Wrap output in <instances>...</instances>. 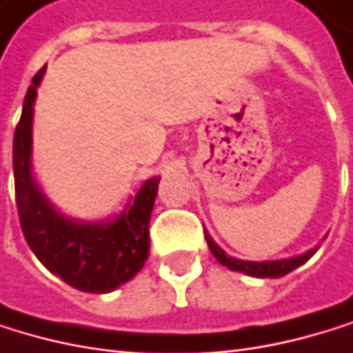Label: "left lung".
I'll return each instance as SVG.
<instances>
[{"mask_svg":"<svg viewBox=\"0 0 353 353\" xmlns=\"http://www.w3.org/2000/svg\"><path fill=\"white\" fill-rule=\"evenodd\" d=\"M205 239H207V245H209L211 253L215 255V259L221 265L230 268L234 272H243V274H249V276H257V279H281V276H285V274L293 272L295 268H299L301 263H305L316 253V249H310L303 255L289 257V259H279V261H243V259L225 255L207 232H205Z\"/></svg>","mask_w":353,"mask_h":353,"instance_id":"1","label":"left lung"}]
</instances>
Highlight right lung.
Wrapping results in <instances>:
<instances>
[{
  "mask_svg": "<svg viewBox=\"0 0 353 353\" xmlns=\"http://www.w3.org/2000/svg\"><path fill=\"white\" fill-rule=\"evenodd\" d=\"M33 77L14 132V188L20 228L37 259L66 285L83 293H110L132 281L148 259V221L161 178L146 180L121 215L110 221H77L58 213L31 175V128L37 88Z\"/></svg>",
  "mask_w": 353,
  "mask_h": 353,
  "instance_id": "right-lung-1",
  "label": "right lung"
}]
</instances>
